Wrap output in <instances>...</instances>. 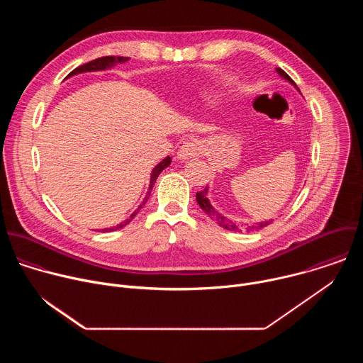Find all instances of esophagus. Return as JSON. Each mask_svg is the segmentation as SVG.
Wrapping results in <instances>:
<instances>
[{
    "label": "esophagus",
    "instance_id": "esophagus-1",
    "mask_svg": "<svg viewBox=\"0 0 363 363\" xmlns=\"http://www.w3.org/2000/svg\"><path fill=\"white\" fill-rule=\"evenodd\" d=\"M202 153H203V145L201 140H186L178 152V158L179 160L198 158Z\"/></svg>",
    "mask_w": 363,
    "mask_h": 363
}]
</instances>
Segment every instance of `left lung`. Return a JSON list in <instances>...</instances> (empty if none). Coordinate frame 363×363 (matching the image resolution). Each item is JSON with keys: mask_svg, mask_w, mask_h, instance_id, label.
Here are the masks:
<instances>
[{"mask_svg": "<svg viewBox=\"0 0 363 363\" xmlns=\"http://www.w3.org/2000/svg\"><path fill=\"white\" fill-rule=\"evenodd\" d=\"M277 73L283 77V79H286V80H289L296 89H297V86H296V83L293 82V79L284 72V70H281L280 67H277ZM206 186H205V189L203 191H199V192H196V202H198V205L201 206V210L208 216L213 221H216L220 227H223V228H227V230H230V231H241V225L240 224H237L235 221H233V220H228L227 217H224L223 214H220L216 208H213V205L210 203V199L206 198ZM272 221H264V223H258V224H255V225H251V227H248L247 225V230L248 231H252V230H260V228H264L266 225H269Z\"/></svg>", "mask_w": 363, "mask_h": 363, "instance_id": "8db88e82", "label": "left lung"}]
</instances>
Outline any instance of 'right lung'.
I'll use <instances>...</instances> for the list:
<instances>
[{"instance_id":"right-lung-1","label":"right lung","mask_w":363,"mask_h":363,"mask_svg":"<svg viewBox=\"0 0 363 363\" xmlns=\"http://www.w3.org/2000/svg\"><path fill=\"white\" fill-rule=\"evenodd\" d=\"M128 60H129V57H122V56H105V57H99V59H96V60H91V62H89V63H86V65H82V66L76 67L73 72H70V73H69V76H67V77L74 76V74H79V73H84V72L106 70V69H111L112 66H115L116 63H125V62H128ZM169 164H171V158H169V157H167L162 162H160L157 167L153 168V171H152V174H150V185H149V191H147L146 196L143 198L142 203L138 206V210H135V213H133L129 218H126L123 223H121V224H118V225H115V227H111V228H103V230H101L103 233L115 231V230L123 228L125 225H128V224H129V223L136 217V214L140 211L142 206L146 203V201H147V198H149V195H150V191H152V188H153V184L157 182V178L160 177V174H161L167 167H169Z\"/></svg>"}]
</instances>
